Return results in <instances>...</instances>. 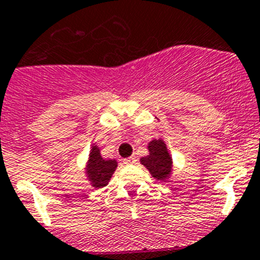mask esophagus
<instances>
[{
	"mask_svg": "<svg viewBox=\"0 0 260 260\" xmlns=\"http://www.w3.org/2000/svg\"><path fill=\"white\" fill-rule=\"evenodd\" d=\"M123 163H124V164H133V163H136V157L135 156L127 157V159L123 160Z\"/></svg>",
	"mask_w": 260,
	"mask_h": 260,
	"instance_id": "esophagus-1",
	"label": "esophagus"
}]
</instances>
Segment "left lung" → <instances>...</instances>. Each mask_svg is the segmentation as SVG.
Returning <instances> with one entry per match:
<instances>
[{
    "label": "left lung",
    "mask_w": 260,
    "mask_h": 260,
    "mask_svg": "<svg viewBox=\"0 0 260 260\" xmlns=\"http://www.w3.org/2000/svg\"><path fill=\"white\" fill-rule=\"evenodd\" d=\"M149 155L140 159L142 166L147 168L152 177L157 181H167L172 174V156L163 140H152L147 146Z\"/></svg>",
    "instance_id": "1"
}]
</instances>
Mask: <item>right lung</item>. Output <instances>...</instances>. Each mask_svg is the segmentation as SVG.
Wrapping results in <instances>:
<instances>
[{
  "label": "right lung",
  "mask_w": 260,
  "mask_h": 260,
  "mask_svg": "<svg viewBox=\"0 0 260 260\" xmlns=\"http://www.w3.org/2000/svg\"><path fill=\"white\" fill-rule=\"evenodd\" d=\"M116 167H118L116 160L104 159L100 154V149L96 145L92 146L87 160L86 174L93 187L101 188L108 185Z\"/></svg>",
  "instance_id": "1"
}]
</instances>
